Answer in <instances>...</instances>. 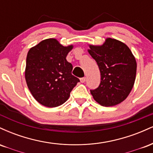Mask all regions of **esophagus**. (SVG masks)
<instances>
[{"mask_svg": "<svg viewBox=\"0 0 153 153\" xmlns=\"http://www.w3.org/2000/svg\"><path fill=\"white\" fill-rule=\"evenodd\" d=\"M80 82H84L85 81V77H83V78H80Z\"/></svg>", "mask_w": 153, "mask_h": 153, "instance_id": "34e87169", "label": "esophagus"}]
</instances>
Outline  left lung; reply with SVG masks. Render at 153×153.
<instances>
[{
  "label": "left lung",
  "mask_w": 153,
  "mask_h": 153,
  "mask_svg": "<svg viewBox=\"0 0 153 153\" xmlns=\"http://www.w3.org/2000/svg\"><path fill=\"white\" fill-rule=\"evenodd\" d=\"M89 54L97 62L101 82L91 90L96 102L103 106H112L124 101L134 85L137 62L125 44L107 38L101 46L90 45Z\"/></svg>",
  "instance_id": "1"
}]
</instances>
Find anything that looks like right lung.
I'll return each mask as SVG.
<instances>
[{
  "label": "right lung",
  "mask_w": 153,
  "mask_h": 153,
  "mask_svg": "<svg viewBox=\"0 0 153 153\" xmlns=\"http://www.w3.org/2000/svg\"><path fill=\"white\" fill-rule=\"evenodd\" d=\"M73 45L64 47L47 39L31 47L26 57L25 78L31 94L47 107L64 103L80 80L72 75L73 65L66 57Z\"/></svg>",
  "instance_id": "obj_1"
}]
</instances>
